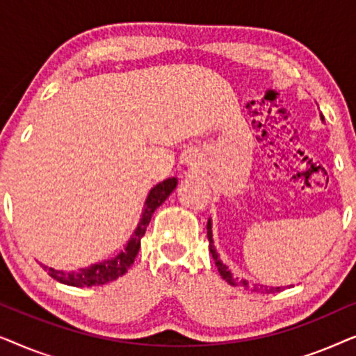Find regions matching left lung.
I'll return each mask as SVG.
<instances>
[{"label": "left lung", "instance_id": "left-lung-1", "mask_svg": "<svg viewBox=\"0 0 356 356\" xmlns=\"http://www.w3.org/2000/svg\"><path fill=\"white\" fill-rule=\"evenodd\" d=\"M321 118H323V116H321ZM207 238H209V251H211L213 261H216L217 269H218V272H220L222 279L225 280V282H228V284H230V285H233V286H243V289H245V290L256 291V293H277V291H280L282 289H284V286H267V285H261V284H252V282H248L245 279H238V277L233 275L232 272L228 270V267L220 261V257H218V252L216 250V246H213L211 218H209V220H207Z\"/></svg>", "mask_w": 356, "mask_h": 356}]
</instances>
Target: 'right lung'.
Here are the masks:
<instances>
[{
	"label": "right lung",
	"instance_id": "add662e5",
	"mask_svg": "<svg viewBox=\"0 0 356 356\" xmlns=\"http://www.w3.org/2000/svg\"><path fill=\"white\" fill-rule=\"evenodd\" d=\"M177 184H178L177 178H167L163 179L162 183H157L152 189H150L147 194V199H145L144 202L143 213H140L139 223L138 227H136L133 236L129 238L128 245L124 246V250L118 252L115 257L97 262V264H90L89 267H82L79 270H71V272L56 270L53 269V267H48L43 264L42 267L48 272V275L53 277V279L71 286L105 285L108 284V282H113L118 279V277L124 275L129 267L133 266L136 256H138L139 248H140V238L144 236L145 228H147L155 209L162 206V202L173 193V189L177 188Z\"/></svg>",
	"mask_w": 356,
	"mask_h": 356
}]
</instances>
